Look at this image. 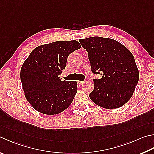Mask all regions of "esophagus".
Listing matches in <instances>:
<instances>
[{
  "label": "esophagus",
  "mask_w": 154,
  "mask_h": 154,
  "mask_svg": "<svg viewBox=\"0 0 154 154\" xmlns=\"http://www.w3.org/2000/svg\"><path fill=\"white\" fill-rule=\"evenodd\" d=\"M77 83H79V84H80V85H83V83H85V82H82V81H78Z\"/></svg>",
  "instance_id": "esophagus-1"
}]
</instances>
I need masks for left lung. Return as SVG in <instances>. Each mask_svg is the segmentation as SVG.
<instances>
[{"instance_id": "obj_1", "label": "left lung", "mask_w": 154, "mask_h": 154, "mask_svg": "<svg viewBox=\"0 0 154 154\" xmlns=\"http://www.w3.org/2000/svg\"><path fill=\"white\" fill-rule=\"evenodd\" d=\"M88 52L91 71L100 74L94 79V88L89 94L92 102L107 109L121 107L132 97L139 74L135 58L119 42L95 36L79 40Z\"/></svg>"}]
</instances>
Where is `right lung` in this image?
<instances>
[{
	"label": "right lung",
	"mask_w": 154,
	"mask_h": 154,
	"mask_svg": "<svg viewBox=\"0 0 154 154\" xmlns=\"http://www.w3.org/2000/svg\"><path fill=\"white\" fill-rule=\"evenodd\" d=\"M81 48L76 40L57 41L33 50L21 66L20 77L27 101L40 112L54 115L71 105L77 82L61 81L69 55Z\"/></svg>",
	"instance_id": "obj_1"
}]
</instances>
